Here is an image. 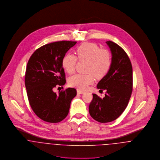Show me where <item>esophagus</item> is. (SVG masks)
Instances as JSON below:
<instances>
[{"label":"esophagus","instance_id":"obj_1","mask_svg":"<svg viewBox=\"0 0 160 160\" xmlns=\"http://www.w3.org/2000/svg\"><path fill=\"white\" fill-rule=\"evenodd\" d=\"M77 93H78V94H82V93H84V91H81V90H79V89H77Z\"/></svg>","mask_w":160,"mask_h":160}]
</instances>
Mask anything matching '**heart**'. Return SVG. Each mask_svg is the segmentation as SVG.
Instances as JSON below:
<instances>
[{
	"mask_svg": "<svg viewBox=\"0 0 160 160\" xmlns=\"http://www.w3.org/2000/svg\"><path fill=\"white\" fill-rule=\"evenodd\" d=\"M77 58L80 61H88V74H77L69 80L71 86L84 90L93 83L94 77L101 79L106 76L112 64V56L110 52L105 48H101L95 43H84L79 46L76 50ZM77 58L75 55L68 54L62 61V66L69 74L74 72Z\"/></svg>",
	"mask_w": 160,
	"mask_h": 160,
	"instance_id": "obj_1",
	"label": "heart"
}]
</instances>
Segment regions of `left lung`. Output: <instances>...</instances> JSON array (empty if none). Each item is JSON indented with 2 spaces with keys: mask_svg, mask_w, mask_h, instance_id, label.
Wrapping results in <instances>:
<instances>
[{
  "mask_svg": "<svg viewBox=\"0 0 160 160\" xmlns=\"http://www.w3.org/2000/svg\"><path fill=\"white\" fill-rule=\"evenodd\" d=\"M112 54V64L106 76L97 84L105 97L93 93L89 111L92 118L101 123L112 122L121 116L128 106L132 91V68L128 56L121 47L107 41Z\"/></svg>",
  "mask_w": 160,
  "mask_h": 160,
  "instance_id": "1",
  "label": "left lung"
}]
</instances>
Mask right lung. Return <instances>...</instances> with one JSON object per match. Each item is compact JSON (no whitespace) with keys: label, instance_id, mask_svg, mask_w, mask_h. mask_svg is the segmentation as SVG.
<instances>
[{"label":"right lung","instance_id":"right-lung-1","mask_svg":"<svg viewBox=\"0 0 160 160\" xmlns=\"http://www.w3.org/2000/svg\"><path fill=\"white\" fill-rule=\"evenodd\" d=\"M76 43L61 41L47 44L36 50L28 62L24 82L29 102L33 112L44 121L63 120L76 96L74 88H69L58 94L53 92L54 88L66 83L62 61Z\"/></svg>","mask_w":160,"mask_h":160}]
</instances>
